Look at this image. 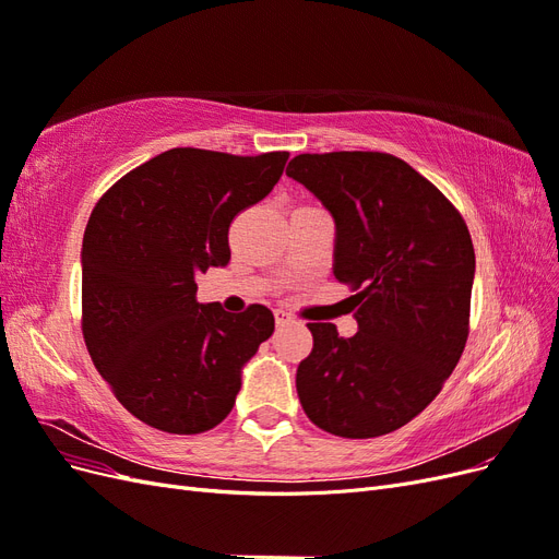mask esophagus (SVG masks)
Masks as SVG:
<instances>
[{"instance_id":"obj_1","label":"esophagus","mask_w":559,"mask_h":559,"mask_svg":"<svg viewBox=\"0 0 559 559\" xmlns=\"http://www.w3.org/2000/svg\"><path fill=\"white\" fill-rule=\"evenodd\" d=\"M275 321H277V326H286V324H292L294 317L286 310H275Z\"/></svg>"}]
</instances>
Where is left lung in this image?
<instances>
[{"label": "left lung", "instance_id": "obj_1", "mask_svg": "<svg viewBox=\"0 0 559 559\" xmlns=\"http://www.w3.org/2000/svg\"><path fill=\"white\" fill-rule=\"evenodd\" d=\"M286 175L335 218L337 282L359 331L308 324L296 389L312 425L343 438L396 431L441 392L460 361L476 253L464 216L413 167L380 151L300 154Z\"/></svg>", "mask_w": 559, "mask_h": 559}]
</instances>
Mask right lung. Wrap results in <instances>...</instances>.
Here are the masks:
<instances>
[{
    "instance_id": "obj_1",
    "label": "right lung",
    "mask_w": 559,
    "mask_h": 559,
    "mask_svg": "<svg viewBox=\"0 0 559 559\" xmlns=\"http://www.w3.org/2000/svg\"><path fill=\"white\" fill-rule=\"evenodd\" d=\"M289 151L233 156L170 148L97 200L83 233L81 331L97 373L144 425L202 433L233 411L242 366L273 335L253 302L195 298V275L228 265L233 218L280 181Z\"/></svg>"
}]
</instances>
